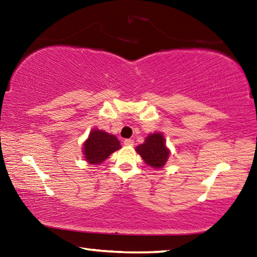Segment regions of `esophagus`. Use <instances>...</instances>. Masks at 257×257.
<instances>
[{
	"label": "esophagus",
	"instance_id": "1",
	"mask_svg": "<svg viewBox=\"0 0 257 257\" xmlns=\"http://www.w3.org/2000/svg\"><path fill=\"white\" fill-rule=\"evenodd\" d=\"M123 143H124V145H127V146H133L135 144V142L133 141V139H129V138L124 139Z\"/></svg>",
	"mask_w": 257,
	"mask_h": 257
}]
</instances>
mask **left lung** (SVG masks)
I'll return each mask as SVG.
<instances>
[{
	"instance_id": "left-lung-1",
	"label": "left lung",
	"mask_w": 257,
	"mask_h": 257,
	"mask_svg": "<svg viewBox=\"0 0 257 257\" xmlns=\"http://www.w3.org/2000/svg\"><path fill=\"white\" fill-rule=\"evenodd\" d=\"M136 150L145 163L154 169L162 168L169 158V150L165 146L163 135L160 133L149 135L144 144L137 146Z\"/></svg>"
}]
</instances>
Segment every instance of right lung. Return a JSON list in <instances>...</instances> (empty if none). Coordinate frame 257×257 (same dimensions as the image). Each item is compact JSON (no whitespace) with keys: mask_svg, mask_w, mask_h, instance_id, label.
I'll list each match as a JSON object with an SVG mask.
<instances>
[{"mask_svg":"<svg viewBox=\"0 0 257 257\" xmlns=\"http://www.w3.org/2000/svg\"><path fill=\"white\" fill-rule=\"evenodd\" d=\"M119 149H121L120 142L115 136L94 129L84 144V154L90 164H99Z\"/></svg>","mask_w":257,"mask_h":257,"instance_id":"obj_1","label":"right lung"}]
</instances>
